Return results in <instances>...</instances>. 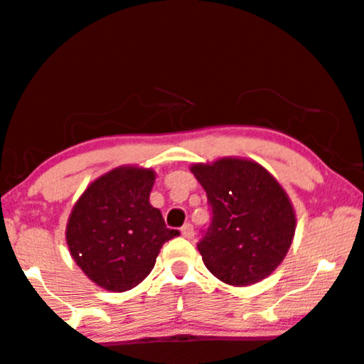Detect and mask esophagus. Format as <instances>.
I'll return each instance as SVG.
<instances>
[{
	"instance_id": "1",
	"label": "esophagus",
	"mask_w": 364,
	"mask_h": 364,
	"mask_svg": "<svg viewBox=\"0 0 364 364\" xmlns=\"http://www.w3.org/2000/svg\"><path fill=\"white\" fill-rule=\"evenodd\" d=\"M181 235H183V237H186V240H191V237L195 236L193 225H191V224L183 225V228H181Z\"/></svg>"
}]
</instances>
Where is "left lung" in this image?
I'll list each match as a JSON object with an SVG mask.
<instances>
[{
	"instance_id": "obj_1",
	"label": "left lung",
	"mask_w": 364,
	"mask_h": 364,
	"mask_svg": "<svg viewBox=\"0 0 364 364\" xmlns=\"http://www.w3.org/2000/svg\"><path fill=\"white\" fill-rule=\"evenodd\" d=\"M212 220L196 245L205 267L229 286H250L281 265L292 243L296 215L277 179L248 159L193 164Z\"/></svg>"
}]
</instances>
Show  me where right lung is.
Wrapping results in <instances>:
<instances>
[{"label":"right lung","mask_w":364,"mask_h":364,"mask_svg":"<svg viewBox=\"0 0 364 364\" xmlns=\"http://www.w3.org/2000/svg\"><path fill=\"white\" fill-rule=\"evenodd\" d=\"M156 173L121 166L90 183L66 224V245L97 286L123 292L139 286L166 241L179 236L150 205Z\"/></svg>","instance_id":"right-lung-1"}]
</instances>
